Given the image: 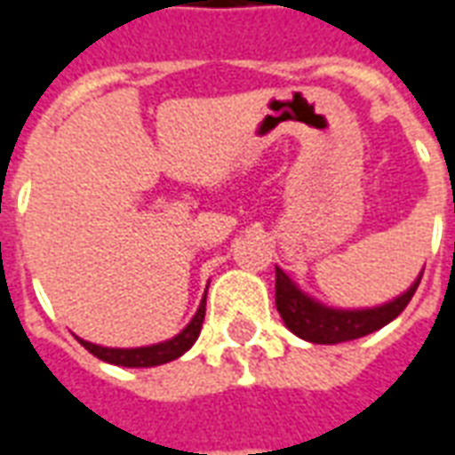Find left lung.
<instances>
[{"label":"left lung","mask_w":455,"mask_h":455,"mask_svg":"<svg viewBox=\"0 0 455 455\" xmlns=\"http://www.w3.org/2000/svg\"><path fill=\"white\" fill-rule=\"evenodd\" d=\"M424 268L400 296L373 307H334L305 293L283 268L276 267V310L291 332L313 344H339L376 332L393 323L412 300Z\"/></svg>","instance_id":"left-lung-1"}]
</instances>
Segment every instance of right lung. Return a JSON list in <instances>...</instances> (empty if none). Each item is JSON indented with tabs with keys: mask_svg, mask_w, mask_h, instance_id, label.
I'll list each match as a JSON object with an SVG mask.
<instances>
[{
	"mask_svg": "<svg viewBox=\"0 0 455 455\" xmlns=\"http://www.w3.org/2000/svg\"><path fill=\"white\" fill-rule=\"evenodd\" d=\"M205 317V296L201 298V305L196 315L188 320V324L179 334H174L172 339L157 341V344H148V347H131V349H121V347H101V344H94V341H87L77 337V341L89 351L94 354L96 359L106 361V363H114V366H125V368H152L162 366V363H169V361L184 356L194 341L198 339L201 334V327H204Z\"/></svg>",
	"mask_w": 455,
	"mask_h": 455,
	"instance_id": "1",
	"label": "right lung"
}]
</instances>
